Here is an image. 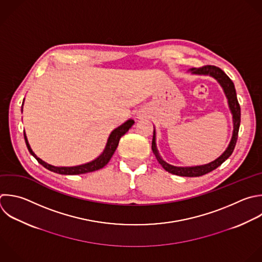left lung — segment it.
I'll use <instances>...</instances> for the list:
<instances>
[{"instance_id": "left-lung-1", "label": "left lung", "mask_w": 262, "mask_h": 262, "mask_svg": "<svg viewBox=\"0 0 262 262\" xmlns=\"http://www.w3.org/2000/svg\"><path fill=\"white\" fill-rule=\"evenodd\" d=\"M192 74H198V75H210L214 77L222 86L225 95L228 99V104L232 114V119H233V134L231 141L227 147V149L215 161L203 165V166H196V167H174L166 163L161 159V157L158 154L157 147H156V137H155V130H154V136H152V142H151V149L158 160V162L161 164V166L168 171L169 173L179 175V176H185V177H198L205 175L214 169H216L218 166H220L233 151L236 140H237V134H238V128H239V123H241V107L236 98V93L234 89V85L232 81L229 79V77L219 68L215 66H204L198 69H191L190 70Z\"/></svg>"}]
</instances>
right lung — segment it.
<instances>
[{
  "label": "right lung",
  "mask_w": 262,
  "mask_h": 262,
  "mask_svg": "<svg viewBox=\"0 0 262 262\" xmlns=\"http://www.w3.org/2000/svg\"><path fill=\"white\" fill-rule=\"evenodd\" d=\"M133 124H134V121L133 120H129L126 123H124L122 126H120L117 129H115L111 133V135L108 137V140H107V143H106V146H105V149H104V151L102 152V155L100 157H98L96 160H94V161H92L90 163H87V164H84V165H80V166H76V167H54L52 165H49V164L45 163L44 161L39 159L34 154V151L32 150V148H31V146H30V144L28 142L26 133H25V140H26V143H27L29 151L46 169H48V170H50L52 172L58 173V174H63V175L84 174V173H88V172H93V171L99 170V169L103 168L110 162V160L112 159L114 152L116 151V149L118 147L120 138L133 126Z\"/></svg>",
  "instance_id": "obj_1"
}]
</instances>
